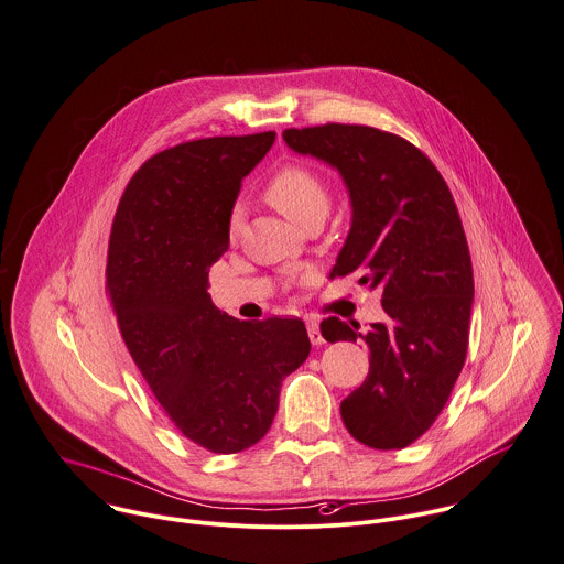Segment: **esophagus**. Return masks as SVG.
<instances>
[{
  "instance_id": "34e87169",
  "label": "esophagus",
  "mask_w": 564,
  "mask_h": 564,
  "mask_svg": "<svg viewBox=\"0 0 564 564\" xmlns=\"http://www.w3.org/2000/svg\"><path fill=\"white\" fill-rule=\"evenodd\" d=\"M307 336H310L312 345H323V343H325V340H323V334H321L318 323H307Z\"/></svg>"
}]
</instances>
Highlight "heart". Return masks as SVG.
<instances>
[{
	"label": "heart",
	"mask_w": 564,
	"mask_h": 564,
	"mask_svg": "<svg viewBox=\"0 0 564 564\" xmlns=\"http://www.w3.org/2000/svg\"><path fill=\"white\" fill-rule=\"evenodd\" d=\"M265 199L285 217L305 224L314 215H327L329 188L325 180L303 162L281 164L265 184ZM239 221V208L232 210L230 224Z\"/></svg>",
	"instance_id": "1"
}]
</instances>
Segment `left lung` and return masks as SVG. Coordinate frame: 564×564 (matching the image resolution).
I'll use <instances>...</instances> for the list:
<instances>
[{
    "instance_id": "8db88e82",
    "label": "left lung",
    "mask_w": 564,
    "mask_h": 564,
    "mask_svg": "<svg viewBox=\"0 0 564 564\" xmlns=\"http://www.w3.org/2000/svg\"><path fill=\"white\" fill-rule=\"evenodd\" d=\"M283 138L340 171L354 219L332 276L360 272L387 312L365 334L336 316L321 323L325 340L360 338L371 351L369 376L340 404L343 422L369 448H406L444 411L468 354L475 283L457 204L429 155L402 135L327 122Z\"/></svg>"
}]
</instances>
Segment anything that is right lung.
Listing matches in <instances>:
<instances>
[{"label": "right lung", "mask_w": 564, "mask_h": 564, "mask_svg": "<svg viewBox=\"0 0 564 564\" xmlns=\"http://www.w3.org/2000/svg\"><path fill=\"white\" fill-rule=\"evenodd\" d=\"M274 138L215 135L155 153L129 180L109 235L105 279L120 336L175 429L215 455L270 431L281 382L312 349L301 318L237 321L206 292L241 180Z\"/></svg>", "instance_id": "add662e5"}]
</instances>
